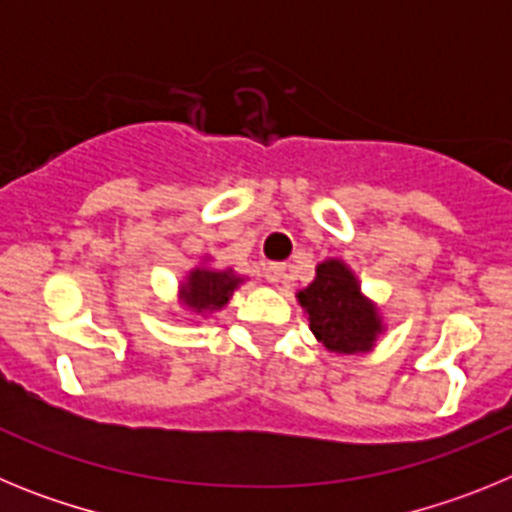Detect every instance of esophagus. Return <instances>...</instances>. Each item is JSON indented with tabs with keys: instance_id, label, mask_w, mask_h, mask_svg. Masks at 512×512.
<instances>
[{
	"instance_id": "esophagus-1",
	"label": "esophagus",
	"mask_w": 512,
	"mask_h": 512,
	"mask_svg": "<svg viewBox=\"0 0 512 512\" xmlns=\"http://www.w3.org/2000/svg\"><path fill=\"white\" fill-rule=\"evenodd\" d=\"M287 277V266L284 264H266L264 266V279L271 284H282Z\"/></svg>"
}]
</instances>
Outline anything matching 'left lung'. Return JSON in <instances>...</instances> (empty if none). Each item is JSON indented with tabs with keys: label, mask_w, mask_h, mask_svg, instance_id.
<instances>
[{
	"label": "left lung",
	"mask_w": 512,
	"mask_h": 512,
	"mask_svg": "<svg viewBox=\"0 0 512 512\" xmlns=\"http://www.w3.org/2000/svg\"><path fill=\"white\" fill-rule=\"evenodd\" d=\"M310 330L333 354L369 351L382 333L377 307L361 295L359 282L343 261L318 264L315 279L297 292Z\"/></svg>",
	"instance_id": "obj_1"
}]
</instances>
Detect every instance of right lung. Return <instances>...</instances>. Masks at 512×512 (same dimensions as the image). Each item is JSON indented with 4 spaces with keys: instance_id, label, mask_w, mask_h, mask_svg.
I'll return each instance as SVG.
<instances>
[{
    "instance_id": "1",
    "label": "right lung",
    "mask_w": 512,
    "mask_h": 512,
    "mask_svg": "<svg viewBox=\"0 0 512 512\" xmlns=\"http://www.w3.org/2000/svg\"><path fill=\"white\" fill-rule=\"evenodd\" d=\"M243 279L235 277L233 271L217 269H194L187 277V284H182V302L194 312H212L228 305L233 289Z\"/></svg>"
}]
</instances>
